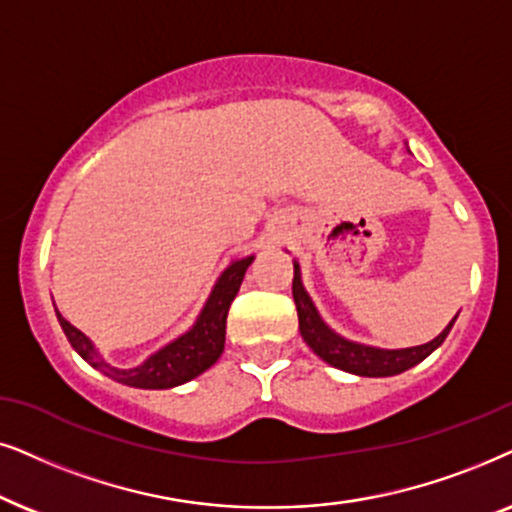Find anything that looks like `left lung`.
<instances>
[{"instance_id":"obj_1","label":"left lung","mask_w":512,"mask_h":512,"mask_svg":"<svg viewBox=\"0 0 512 512\" xmlns=\"http://www.w3.org/2000/svg\"><path fill=\"white\" fill-rule=\"evenodd\" d=\"M292 297H295V306H297L299 332H302L304 342L311 346V351L316 353L318 358H323L325 363L335 365L344 372L360 374V377H393V374L410 370V367L431 356V353L445 342V337L449 335V330H452L456 320L454 318L452 323H449L445 330L433 339V342L412 346V349L384 351V349H374V346L353 344L349 339L335 335V332L320 320L316 306H313L309 295H306L297 264H295V278H292Z\"/></svg>"}]
</instances>
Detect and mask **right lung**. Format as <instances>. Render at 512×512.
Here are the masks:
<instances>
[{
  "label": "right lung",
  "mask_w": 512,
  "mask_h": 512,
  "mask_svg": "<svg viewBox=\"0 0 512 512\" xmlns=\"http://www.w3.org/2000/svg\"><path fill=\"white\" fill-rule=\"evenodd\" d=\"M252 264V257L238 260L231 267L224 269L220 281L215 283L213 292H210L206 306H203L199 320L187 335L175 339L173 344L163 346L154 356H149L145 363L131 370H121V367H112L98 356L93 344L88 342L84 332L67 323V320L58 313V323L63 327L67 342L72 349L86 360L88 365L100 370L105 377L119 381V384L135 386V388H173L185 384V381L199 377L206 372L215 360L222 356L224 351V330H227V313L229 306L234 302L238 288L245 276V269Z\"/></svg>",
  "instance_id": "obj_1"
}]
</instances>
